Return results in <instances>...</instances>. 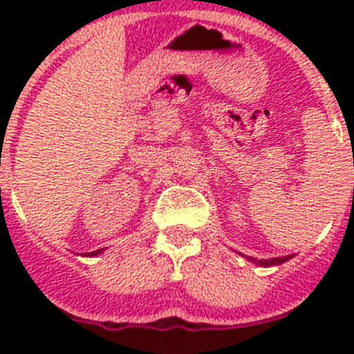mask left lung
<instances>
[{"label": "left lung", "instance_id": "left-lung-1", "mask_svg": "<svg viewBox=\"0 0 354 354\" xmlns=\"http://www.w3.org/2000/svg\"><path fill=\"white\" fill-rule=\"evenodd\" d=\"M245 257V255H243ZM295 255H286V257H276V259H262V260H257L253 259V257H245L246 260H250V262H253L255 266H260V267H272V266H281V263L288 262V260H291Z\"/></svg>", "mask_w": 354, "mask_h": 354}]
</instances>
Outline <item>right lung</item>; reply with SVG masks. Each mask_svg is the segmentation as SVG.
<instances>
[{"label":"right lung","instance_id":"obj_1","mask_svg":"<svg viewBox=\"0 0 354 354\" xmlns=\"http://www.w3.org/2000/svg\"><path fill=\"white\" fill-rule=\"evenodd\" d=\"M99 253H102V248L101 250H95V252L87 253V255H85V257H95V255H99Z\"/></svg>","mask_w":354,"mask_h":354}]
</instances>
